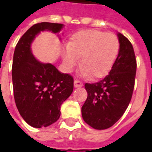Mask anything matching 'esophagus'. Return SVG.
<instances>
[{
    "label": "esophagus",
    "mask_w": 152,
    "mask_h": 152,
    "mask_svg": "<svg viewBox=\"0 0 152 152\" xmlns=\"http://www.w3.org/2000/svg\"><path fill=\"white\" fill-rule=\"evenodd\" d=\"M74 86L75 87H81V86H83V83L79 80H74Z\"/></svg>",
    "instance_id": "1"
}]
</instances>
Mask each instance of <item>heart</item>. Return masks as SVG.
I'll return each instance as SVG.
<instances>
[{"instance_id": "obj_1", "label": "heart", "mask_w": 152, "mask_h": 152, "mask_svg": "<svg viewBox=\"0 0 152 152\" xmlns=\"http://www.w3.org/2000/svg\"><path fill=\"white\" fill-rule=\"evenodd\" d=\"M120 51V40L113 33L89 29L77 31L70 38L63 53L64 66L71 71L79 63L84 76L91 79L106 76Z\"/></svg>"}]
</instances>
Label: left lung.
I'll list each match as a JSON object with an SVG mask.
<instances>
[{
    "label": "left lung",
    "mask_w": 152,
    "mask_h": 152,
    "mask_svg": "<svg viewBox=\"0 0 152 152\" xmlns=\"http://www.w3.org/2000/svg\"><path fill=\"white\" fill-rule=\"evenodd\" d=\"M120 51L110 72L97 83H86L88 97L81 108L83 120L95 129H106L126 111L134 92L137 61L134 48L119 33Z\"/></svg>",
    "instance_id": "obj_1"
}]
</instances>
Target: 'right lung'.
<instances>
[{"label": "right lung", "mask_w": 152, "mask_h": 152, "mask_svg": "<svg viewBox=\"0 0 152 152\" xmlns=\"http://www.w3.org/2000/svg\"><path fill=\"white\" fill-rule=\"evenodd\" d=\"M61 23L34 24L22 36L15 47L12 80L18 112L34 128L47 127L60 117V107L73 91V77L58 72L50 63H42L32 55L31 43L41 31H60Z\"/></svg>", "instance_id": "right-lung-1"}]
</instances>
